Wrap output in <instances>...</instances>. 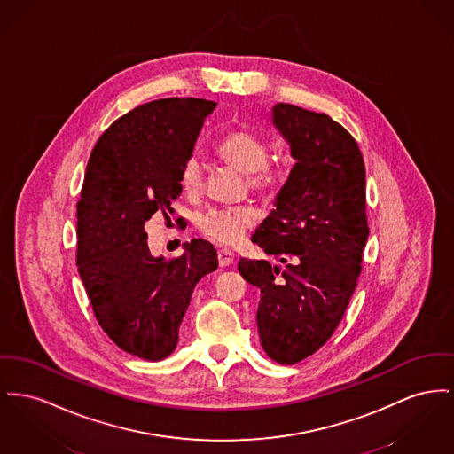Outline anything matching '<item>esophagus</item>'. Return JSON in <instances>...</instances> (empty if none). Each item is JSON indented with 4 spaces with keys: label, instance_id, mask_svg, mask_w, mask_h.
<instances>
[{
    "label": "esophagus",
    "instance_id": "esophagus-1",
    "mask_svg": "<svg viewBox=\"0 0 454 454\" xmlns=\"http://www.w3.org/2000/svg\"><path fill=\"white\" fill-rule=\"evenodd\" d=\"M217 261H219V266L221 267L231 266L235 262V255L230 250L221 248V250H217Z\"/></svg>",
    "mask_w": 454,
    "mask_h": 454
}]
</instances>
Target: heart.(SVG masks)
<instances>
[{"label":"heart","instance_id":"heart-1","mask_svg":"<svg viewBox=\"0 0 454 454\" xmlns=\"http://www.w3.org/2000/svg\"><path fill=\"white\" fill-rule=\"evenodd\" d=\"M215 154L226 164L247 173V184L257 193H267L278 187V171L267 164L266 140L252 129L240 127L224 135L215 147ZM180 187L187 195H197L204 185V166L192 154L182 162ZM255 224V214L247 207H213L197 215L199 231L223 247H237Z\"/></svg>","mask_w":454,"mask_h":454}]
</instances>
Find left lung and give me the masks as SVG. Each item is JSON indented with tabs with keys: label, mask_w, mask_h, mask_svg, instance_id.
Wrapping results in <instances>:
<instances>
[{
	"label": "left lung",
	"mask_w": 454,
	"mask_h": 454,
	"mask_svg": "<svg viewBox=\"0 0 454 454\" xmlns=\"http://www.w3.org/2000/svg\"><path fill=\"white\" fill-rule=\"evenodd\" d=\"M272 118L296 162L252 241L286 269L241 259L239 270L261 290L267 356L294 365L325 345L355 292L369 237L365 164L356 140L325 113L279 103Z\"/></svg>",
	"instance_id": "obj_1"
}]
</instances>
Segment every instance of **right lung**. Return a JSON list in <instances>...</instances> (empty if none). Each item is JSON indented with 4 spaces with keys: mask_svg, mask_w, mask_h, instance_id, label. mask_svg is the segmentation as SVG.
<instances>
[{
    "mask_svg": "<svg viewBox=\"0 0 454 454\" xmlns=\"http://www.w3.org/2000/svg\"><path fill=\"white\" fill-rule=\"evenodd\" d=\"M214 107L192 98L140 105L99 137L87 164L77 202L79 274L103 331L144 360L176 348L195 285L217 267L206 240L190 241L169 261L153 257L144 230L154 214L169 221L182 162Z\"/></svg>",
    "mask_w": 454,
    "mask_h": 454,
    "instance_id": "1",
    "label": "right lung"
}]
</instances>
